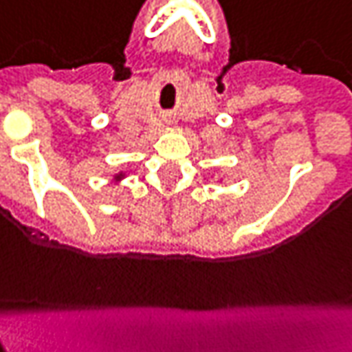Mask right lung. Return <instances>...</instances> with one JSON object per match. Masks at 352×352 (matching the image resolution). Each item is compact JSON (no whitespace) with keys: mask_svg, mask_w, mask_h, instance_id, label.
I'll return each instance as SVG.
<instances>
[{"mask_svg":"<svg viewBox=\"0 0 352 352\" xmlns=\"http://www.w3.org/2000/svg\"><path fill=\"white\" fill-rule=\"evenodd\" d=\"M124 178V172H120V174H116L114 176V180H122Z\"/></svg>","mask_w":352,"mask_h":352,"instance_id":"obj_1","label":"right lung"}]
</instances>
